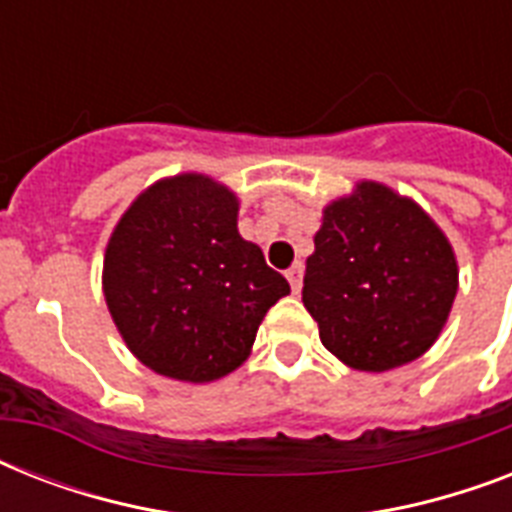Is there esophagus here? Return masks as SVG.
Instances as JSON below:
<instances>
[{"mask_svg":"<svg viewBox=\"0 0 512 512\" xmlns=\"http://www.w3.org/2000/svg\"><path fill=\"white\" fill-rule=\"evenodd\" d=\"M287 281H289V287H292V292H300V287H303V265L297 263V265H292V268H289L287 271Z\"/></svg>","mask_w":512,"mask_h":512,"instance_id":"obj_1","label":"esophagus"}]
</instances>
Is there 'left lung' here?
I'll return each mask as SVG.
<instances>
[{"mask_svg": "<svg viewBox=\"0 0 512 512\" xmlns=\"http://www.w3.org/2000/svg\"><path fill=\"white\" fill-rule=\"evenodd\" d=\"M313 244L303 303L342 364L388 372L438 340L457 295V260L417 201L361 180L327 204Z\"/></svg>", "mask_w": 512, "mask_h": 512, "instance_id": "left-lung-1", "label": "left lung"}]
</instances>
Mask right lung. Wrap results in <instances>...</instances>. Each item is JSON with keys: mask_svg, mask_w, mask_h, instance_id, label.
Here are the masks:
<instances>
[{"mask_svg": "<svg viewBox=\"0 0 512 512\" xmlns=\"http://www.w3.org/2000/svg\"><path fill=\"white\" fill-rule=\"evenodd\" d=\"M239 199L207 175L164 177L116 223L103 295L140 364L183 382L220 380L247 361L287 279L241 239Z\"/></svg>", "mask_w": 512, "mask_h": 512, "instance_id": "add662e5", "label": "right lung"}]
</instances>
